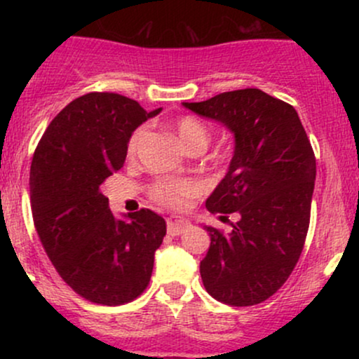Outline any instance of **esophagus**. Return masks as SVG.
I'll return each mask as SVG.
<instances>
[{
  "mask_svg": "<svg viewBox=\"0 0 359 359\" xmlns=\"http://www.w3.org/2000/svg\"><path fill=\"white\" fill-rule=\"evenodd\" d=\"M191 226V222L185 221V219H177V217H170V219L167 221V233L170 234V236H179V234H182L185 229Z\"/></svg>",
  "mask_w": 359,
  "mask_h": 359,
  "instance_id": "34e87169",
  "label": "esophagus"
}]
</instances>
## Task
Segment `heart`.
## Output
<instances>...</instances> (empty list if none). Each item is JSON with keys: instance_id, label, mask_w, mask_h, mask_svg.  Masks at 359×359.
Here are the masks:
<instances>
[{"instance_id": "1", "label": "heart", "mask_w": 359, "mask_h": 359, "mask_svg": "<svg viewBox=\"0 0 359 359\" xmlns=\"http://www.w3.org/2000/svg\"><path fill=\"white\" fill-rule=\"evenodd\" d=\"M145 131L137 130L128 143V155L137 154ZM175 137L185 150L192 147H208L209 131L199 119L185 116L175 123ZM201 192V185L196 180H158L151 189V196L156 203L172 209H182L189 199L196 197Z\"/></svg>"}]
</instances>
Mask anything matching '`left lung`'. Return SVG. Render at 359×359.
I'll return each instance as SVG.
<instances>
[{
  "instance_id": "8db88e82",
  "label": "left lung",
  "mask_w": 359,
  "mask_h": 359,
  "mask_svg": "<svg viewBox=\"0 0 359 359\" xmlns=\"http://www.w3.org/2000/svg\"><path fill=\"white\" fill-rule=\"evenodd\" d=\"M182 104L234 135L228 172L205 208L236 212L240 221L228 234L205 226L211 245L201 262L203 283L222 304L255 306L287 282L302 253L316 180L311 142L294 106L259 89Z\"/></svg>"
}]
</instances>
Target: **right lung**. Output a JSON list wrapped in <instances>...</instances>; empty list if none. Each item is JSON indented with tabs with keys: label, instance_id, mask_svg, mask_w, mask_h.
Masks as SVG:
<instances>
[{
	"label": "right lung",
	"instance_id": "obj_1",
	"mask_svg": "<svg viewBox=\"0 0 359 359\" xmlns=\"http://www.w3.org/2000/svg\"><path fill=\"white\" fill-rule=\"evenodd\" d=\"M160 111L121 94H84L52 119L34 154L36 233L64 282L90 302L121 306L150 282L165 219L150 209L118 219L101 184L123 167L133 131Z\"/></svg>",
	"mask_w": 359,
	"mask_h": 359
}]
</instances>
